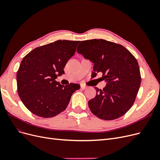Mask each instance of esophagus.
<instances>
[{"label":"esophagus","mask_w":160,"mask_h":160,"mask_svg":"<svg viewBox=\"0 0 160 160\" xmlns=\"http://www.w3.org/2000/svg\"><path fill=\"white\" fill-rule=\"evenodd\" d=\"M87 88V86H85V85H81V88L82 89H85L86 88Z\"/></svg>","instance_id":"1"}]
</instances>
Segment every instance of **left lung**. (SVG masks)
Listing matches in <instances>:
<instances>
[{
	"instance_id": "obj_1",
	"label": "left lung",
	"mask_w": 160,
	"mask_h": 160,
	"mask_svg": "<svg viewBox=\"0 0 160 160\" xmlns=\"http://www.w3.org/2000/svg\"><path fill=\"white\" fill-rule=\"evenodd\" d=\"M77 52L94 63V76L102 73L107 82L88 101L92 112L100 119L112 120L126 114L135 101L141 77L138 62L123 46L103 39L82 41Z\"/></svg>"
}]
</instances>
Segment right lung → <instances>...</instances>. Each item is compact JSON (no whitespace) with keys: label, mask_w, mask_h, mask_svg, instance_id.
Wrapping results in <instances>:
<instances>
[{"label":"right lung","mask_w":160,"mask_h":160,"mask_svg":"<svg viewBox=\"0 0 160 160\" xmlns=\"http://www.w3.org/2000/svg\"><path fill=\"white\" fill-rule=\"evenodd\" d=\"M80 41L59 40L34 48L21 62L17 72L18 93L23 105L42 118H52L64 111L72 93L80 86H63L55 81L65 73Z\"/></svg>","instance_id":"1"}]
</instances>
